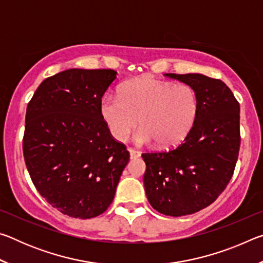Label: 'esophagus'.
<instances>
[{
  "label": "esophagus",
  "instance_id": "esophagus-1",
  "mask_svg": "<svg viewBox=\"0 0 263 263\" xmlns=\"http://www.w3.org/2000/svg\"><path fill=\"white\" fill-rule=\"evenodd\" d=\"M128 152H130V158L131 159H137L140 157V152L139 151H136L133 148H128Z\"/></svg>",
  "mask_w": 263,
  "mask_h": 263
}]
</instances>
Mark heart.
<instances>
[{"mask_svg":"<svg viewBox=\"0 0 263 263\" xmlns=\"http://www.w3.org/2000/svg\"><path fill=\"white\" fill-rule=\"evenodd\" d=\"M101 112L116 139L135 135L138 145L173 147L184 139L198 112V96L189 84H174L154 78H138L124 83L119 95L106 94Z\"/></svg>","mask_w":263,"mask_h":263,"instance_id":"1","label":"heart"}]
</instances>
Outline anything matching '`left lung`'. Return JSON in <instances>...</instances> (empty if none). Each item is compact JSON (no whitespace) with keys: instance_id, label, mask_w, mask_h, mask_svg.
Segmentation results:
<instances>
[{"instance_id":"8db88e82","label":"left lung","mask_w":263,"mask_h":263,"mask_svg":"<svg viewBox=\"0 0 263 263\" xmlns=\"http://www.w3.org/2000/svg\"><path fill=\"white\" fill-rule=\"evenodd\" d=\"M164 75L195 89L198 112L181 145L141 155L144 185L153 209L180 217L209 206L229 184L239 155L240 105L221 80L197 73Z\"/></svg>"}]
</instances>
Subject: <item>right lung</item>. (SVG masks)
<instances>
[{"label": "right lung", "mask_w": 263, "mask_h": 263, "mask_svg": "<svg viewBox=\"0 0 263 263\" xmlns=\"http://www.w3.org/2000/svg\"><path fill=\"white\" fill-rule=\"evenodd\" d=\"M114 69L72 68L44 80L29 102L23 154L35 189L64 215L103 213L130 160L101 112Z\"/></svg>", "instance_id": "1"}]
</instances>
